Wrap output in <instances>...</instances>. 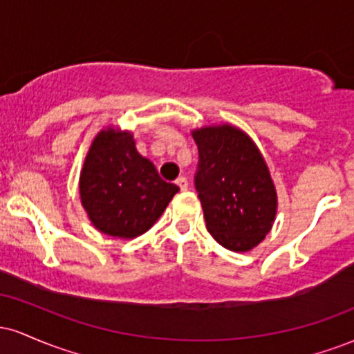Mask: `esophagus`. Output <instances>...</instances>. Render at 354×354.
<instances>
[{
    "instance_id": "obj_1",
    "label": "esophagus",
    "mask_w": 354,
    "mask_h": 354,
    "mask_svg": "<svg viewBox=\"0 0 354 354\" xmlns=\"http://www.w3.org/2000/svg\"><path fill=\"white\" fill-rule=\"evenodd\" d=\"M176 185L180 186L181 191H186V189H188L189 183H188V180H186L185 176H180V178H178V180H176Z\"/></svg>"
}]
</instances>
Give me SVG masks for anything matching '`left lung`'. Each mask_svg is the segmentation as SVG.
<instances>
[{"mask_svg":"<svg viewBox=\"0 0 354 354\" xmlns=\"http://www.w3.org/2000/svg\"><path fill=\"white\" fill-rule=\"evenodd\" d=\"M200 163L194 174L206 228L230 251L253 250L273 226L278 198L254 141L231 124L194 129Z\"/></svg>","mask_w":354,"mask_h":354,"instance_id":"1","label":"left lung"}]
</instances>
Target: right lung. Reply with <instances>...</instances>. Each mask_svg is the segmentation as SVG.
Masks as SVG:
<instances>
[{
	"label": "right lung",
	"mask_w": 354,
	"mask_h": 354,
	"mask_svg": "<svg viewBox=\"0 0 354 354\" xmlns=\"http://www.w3.org/2000/svg\"><path fill=\"white\" fill-rule=\"evenodd\" d=\"M180 191L138 153L129 131L103 129L80 174L81 205L101 233L131 239L148 231Z\"/></svg>",
	"instance_id": "add662e5"
}]
</instances>
